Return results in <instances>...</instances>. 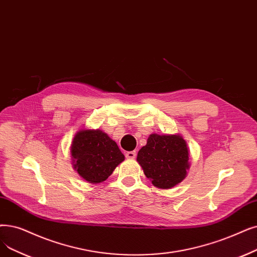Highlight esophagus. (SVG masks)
<instances>
[{
    "label": "esophagus",
    "instance_id": "34e87169",
    "mask_svg": "<svg viewBox=\"0 0 257 257\" xmlns=\"http://www.w3.org/2000/svg\"><path fill=\"white\" fill-rule=\"evenodd\" d=\"M137 156V152L136 151H128L126 152V158L127 159H130V160H133Z\"/></svg>",
    "mask_w": 257,
    "mask_h": 257
}]
</instances>
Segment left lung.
Returning <instances> with one entry per match:
<instances>
[{"label": "left lung", "mask_w": 257, "mask_h": 257, "mask_svg": "<svg viewBox=\"0 0 257 257\" xmlns=\"http://www.w3.org/2000/svg\"><path fill=\"white\" fill-rule=\"evenodd\" d=\"M137 161L153 186L161 189L180 184L190 166L186 141L178 135H150Z\"/></svg>", "instance_id": "left-lung-1"}]
</instances>
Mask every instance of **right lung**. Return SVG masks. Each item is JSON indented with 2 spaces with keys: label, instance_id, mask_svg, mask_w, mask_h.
<instances>
[{
  "label": "right lung",
  "instance_id": "right-lung-1",
  "mask_svg": "<svg viewBox=\"0 0 257 257\" xmlns=\"http://www.w3.org/2000/svg\"><path fill=\"white\" fill-rule=\"evenodd\" d=\"M71 156L74 170L91 184L106 181L125 160L116 143L98 129L76 132L71 144Z\"/></svg>",
  "mask_w": 257,
  "mask_h": 257
}]
</instances>
